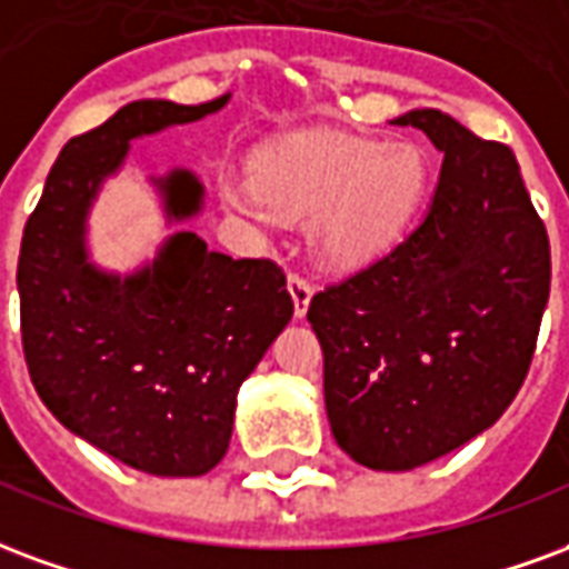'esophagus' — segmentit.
Segmentation results:
<instances>
[{
  "mask_svg": "<svg viewBox=\"0 0 569 569\" xmlns=\"http://www.w3.org/2000/svg\"><path fill=\"white\" fill-rule=\"evenodd\" d=\"M288 290H290V297H293V315H297V318H302V315H306V309H309V300H312V281L302 279L300 272H290Z\"/></svg>",
  "mask_w": 569,
  "mask_h": 569,
  "instance_id": "obj_1",
  "label": "esophagus"
}]
</instances>
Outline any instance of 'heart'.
Segmentation results:
<instances>
[{
	"label": "heart",
	"mask_w": 569,
	"mask_h": 569,
	"mask_svg": "<svg viewBox=\"0 0 569 569\" xmlns=\"http://www.w3.org/2000/svg\"><path fill=\"white\" fill-rule=\"evenodd\" d=\"M427 181L430 160L416 142L306 132L263 148L257 178L227 172L221 197L260 227L312 218L315 254L327 267L355 269L385 254L409 230Z\"/></svg>",
	"instance_id": "b5f03b06"
}]
</instances>
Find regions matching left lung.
Returning a JSON list of instances; mask_svg holds the SVG:
<instances>
[{
	"label": "left lung",
	"instance_id": "left-lung-1",
	"mask_svg": "<svg viewBox=\"0 0 569 569\" xmlns=\"http://www.w3.org/2000/svg\"><path fill=\"white\" fill-rule=\"evenodd\" d=\"M442 157L403 242L309 302L339 449L403 472L479 437L516 400L549 302L546 223L516 153L437 109L397 118Z\"/></svg>",
	"mask_w": 569,
	"mask_h": 569
}]
</instances>
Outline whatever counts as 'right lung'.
<instances>
[{
    "instance_id": "1",
    "label": "right lung",
    "mask_w": 569,
    "mask_h": 569,
    "mask_svg": "<svg viewBox=\"0 0 569 569\" xmlns=\"http://www.w3.org/2000/svg\"><path fill=\"white\" fill-rule=\"evenodd\" d=\"M139 99L74 136L23 227L20 336L41 403L72 433L151 476H202L227 455L236 393L293 315L284 272L233 260L197 233L169 236L132 276L87 260V214L130 139L223 109ZM169 221L202 206L188 169L157 181Z\"/></svg>"
}]
</instances>
